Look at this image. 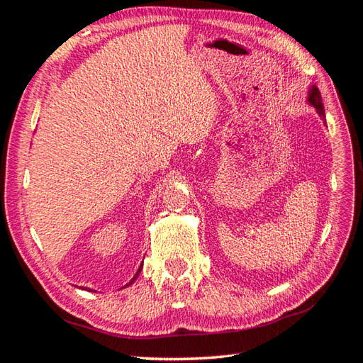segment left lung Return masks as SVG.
Segmentation results:
<instances>
[{
	"label": "left lung",
	"instance_id": "obj_1",
	"mask_svg": "<svg viewBox=\"0 0 363 363\" xmlns=\"http://www.w3.org/2000/svg\"><path fill=\"white\" fill-rule=\"evenodd\" d=\"M309 103L316 108L318 115L323 118V121L325 123V112H324V104H323V98H321V92L318 87H312L311 89V95H309Z\"/></svg>",
	"mask_w": 363,
	"mask_h": 363
}]
</instances>
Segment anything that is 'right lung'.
Wrapping results in <instances>:
<instances>
[{
    "label": "right lung",
    "mask_w": 363,
    "mask_h": 363,
    "mask_svg": "<svg viewBox=\"0 0 363 363\" xmlns=\"http://www.w3.org/2000/svg\"><path fill=\"white\" fill-rule=\"evenodd\" d=\"M140 268H142V265H140ZM140 268H139V271H140ZM139 271H138V272H136V276H135V277H133V279H131V281H130V283H128V284H131V283H133V281H135V280H136V277H138V274H139ZM128 284H127V286H128ZM89 291H91V289H89Z\"/></svg>",
    "instance_id": "obj_1"
}]
</instances>
